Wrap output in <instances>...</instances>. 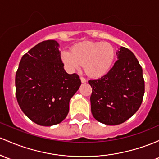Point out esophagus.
<instances>
[{"instance_id":"34e87169","label":"esophagus","mask_w":159,"mask_h":159,"mask_svg":"<svg viewBox=\"0 0 159 159\" xmlns=\"http://www.w3.org/2000/svg\"><path fill=\"white\" fill-rule=\"evenodd\" d=\"M81 82H82V83H85L87 81V80L85 79L84 77H81Z\"/></svg>"}]
</instances>
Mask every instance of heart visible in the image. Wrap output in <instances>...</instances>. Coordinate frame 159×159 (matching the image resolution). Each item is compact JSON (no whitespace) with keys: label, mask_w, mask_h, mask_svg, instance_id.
Wrapping results in <instances>:
<instances>
[{"label":"heart","mask_w":159,"mask_h":159,"mask_svg":"<svg viewBox=\"0 0 159 159\" xmlns=\"http://www.w3.org/2000/svg\"><path fill=\"white\" fill-rule=\"evenodd\" d=\"M61 58L69 70H78L83 65L88 75L98 78L109 71L115 59V51L108 43L87 41L74 45L71 52L63 50Z\"/></svg>","instance_id":"heart-1"}]
</instances>
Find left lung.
Returning <instances> with one entry per match:
<instances>
[{"mask_svg": "<svg viewBox=\"0 0 159 159\" xmlns=\"http://www.w3.org/2000/svg\"><path fill=\"white\" fill-rule=\"evenodd\" d=\"M116 54L118 60L108 73L88 81L92 115L106 125H120L133 116L145 91L143 69L135 55L124 47Z\"/></svg>", "mask_w": 159, "mask_h": 159, "instance_id": "obj_1", "label": "left lung"}]
</instances>
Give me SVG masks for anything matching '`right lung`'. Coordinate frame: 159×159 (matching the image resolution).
I'll list each match as a JSON object with an SVG mask.
<instances>
[{
  "instance_id": "1",
  "label": "right lung",
  "mask_w": 159,
  "mask_h": 159,
  "mask_svg": "<svg viewBox=\"0 0 159 159\" xmlns=\"http://www.w3.org/2000/svg\"><path fill=\"white\" fill-rule=\"evenodd\" d=\"M58 42L38 43L21 59L16 74V96L29 119L41 126L63 121L69 101L81 84L79 76L64 69Z\"/></svg>"
}]
</instances>
